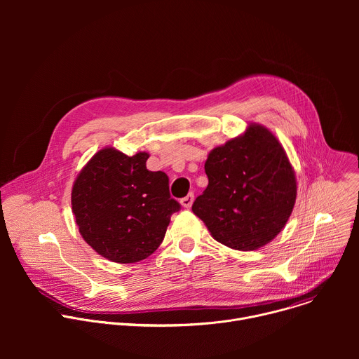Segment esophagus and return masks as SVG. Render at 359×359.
I'll use <instances>...</instances> for the list:
<instances>
[{
  "label": "esophagus",
  "instance_id": "obj_1",
  "mask_svg": "<svg viewBox=\"0 0 359 359\" xmlns=\"http://www.w3.org/2000/svg\"><path fill=\"white\" fill-rule=\"evenodd\" d=\"M193 200H194L193 193H189L186 197H183V198L180 200V203H182V206H183L184 209H190L191 204H193Z\"/></svg>",
  "mask_w": 359,
  "mask_h": 359
}]
</instances>
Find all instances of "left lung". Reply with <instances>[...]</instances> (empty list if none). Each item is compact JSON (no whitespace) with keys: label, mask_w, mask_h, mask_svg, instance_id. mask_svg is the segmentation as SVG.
<instances>
[{"label":"left lung","mask_w":359,"mask_h":359,"mask_svg":"<svg viewBox=\"0 0 359 359\" xmlns=\"http://www.w3.org/2000/svg\"><path fill=\"white\" fill-rule=\"evenodd\" d=\"M206 190L191 206L212 237L241 251L269 244L288 222L295 172L278 139L260 123L215 147L204 163Z\"/></svg>","instance_id":"left-lung-1"}]
</instances>
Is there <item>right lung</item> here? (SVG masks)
Instances as JSON below:
<instances>
[{
	"label": "right lung",
	"mask_w": 359,
	"mask_h": 359,
	"mask_svg": "<svg viewBox=\"0 0 359 359\" xmlns=\"http://www.w3.org/2000/svg\"><path fill=\"white\" fill-rule=\"evenodd\" d=\"M149 153L128 156L104 147L76 176L71 201L82 238L109 262L147 259L163 241L180 204L170 197L169 177L146 169Z\"/></svg>",
	"instance_id": "1"
}]
</instances>
